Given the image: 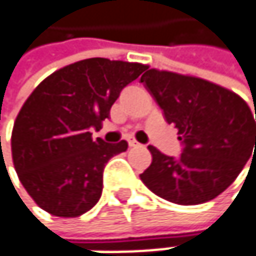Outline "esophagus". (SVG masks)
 <instances>
[{"mask_svg":"<svg viewBox=\"0 0 256 256\" xmlns=\"http://www.w3.org/2000/svg\"><path fill=\"white\" fill-rule=\"evenodd\" d=\"M128 146H138V145H139L134 139H128Z\"/></svg>","mask_w":256,"mask_h":256,"instance_id":"34e87169","label":"esophagus"}]
</instances>
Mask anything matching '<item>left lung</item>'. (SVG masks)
<instances>
[{
  "mask_svg": "<svg viewBox=\"0 0 256 256\" xmlns=\"http://www.w3.org/2000/svg\"><path fill=\"white\" fill-rule=\"evenodd\" d=\"M140 82L184 144L178 158L150 145L152 162L140 174L142 182L158 197L184 206L220 196L256 154V118L248 104L215 82L170 71L148 70Z\"/></svg>",
  "mask_w": 256,
  "mask_h": 256,
  "instance_id": "1",
  "label": "left lung"
}]
</instances>
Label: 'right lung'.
Returning a JSON list of instances; mask_svg holds the SVG:
<instances>
[{
  "instance_id": "1",
  "label": "right lung",
  "mask_w": 256,
  "mask_h": 256,
  "mask_svg": "<svg viewBox=\"0 0 256 256\" xmlns=\"http://www.w3.org/2000/svg\"><path fill=\"white\" fill-rule=\"evenodd\" d=\"M146 65L84 59L54 71L26 99L12 132L16 174L34 202L46 212L76 218L100 198L108 160L128 142L92 139L102 128L120 92Z\"/></svg>"
}]
</instances>
